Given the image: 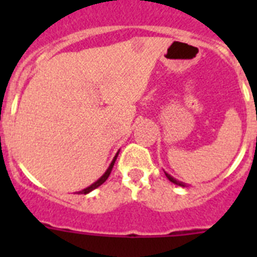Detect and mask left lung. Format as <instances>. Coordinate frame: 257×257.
Instances as JSON below:
<instances>
[{
	"label": "left lung",
	"instance_id": "1",
	"mask_svg": "<svg viewBox=\"0 0 257 257\" xmlns=\"http://www.w3.org/2000/svg\"><path fill=\"white\" fill-rule=\"evenodd\" d=\"M166 176H167V178H169V180H170V181H172V183L178 184V185H180V187H185V184H183V183H181V181L175 180V179H174V178H171V176H170L169 174H166Z\"/></svg>",
	"mask_w": 257,
	"mask_h": 257
}]
</instances>
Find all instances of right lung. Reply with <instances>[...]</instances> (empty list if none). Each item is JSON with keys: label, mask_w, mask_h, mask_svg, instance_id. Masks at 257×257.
<instances>
[{"label": "right lung", "mask_w": 257, "mask_h": 257, "mask_svg": "<svg viewBox=\"0 0 257 257\" xmlns=\"http://www.w3.org/2000/svg\"><path fill=\"white\" fill-rule=\"evenodd\" d=\"M117 156H118V154H115L114 160L112 161V163H110V166H109V169L106 170V172H105V174H104L103 176H101V178L99 179V180H97V181H95V183L92 184V185H90V187H88V188H86V189H83V190H81V192H78V194H79V193H81V194H87V193H90V192H91V190L96 189L97 187H100L101 184H103L104 181H105L106 179L109 178V175H110V172H112L113 166H114V162H115V160H117Z\"/></svg>", "instance_id": "obj_1"}]
</instances>
